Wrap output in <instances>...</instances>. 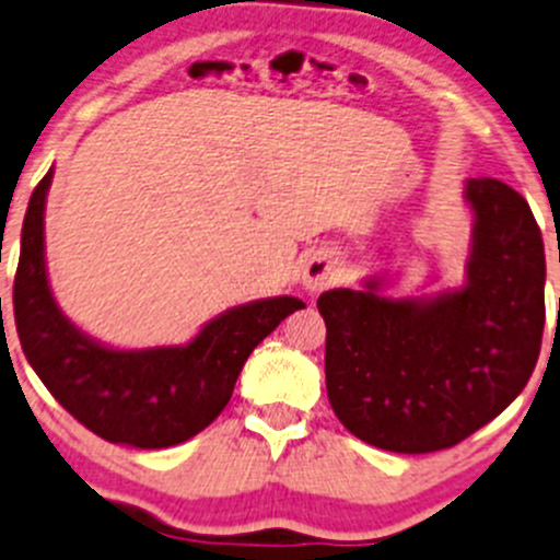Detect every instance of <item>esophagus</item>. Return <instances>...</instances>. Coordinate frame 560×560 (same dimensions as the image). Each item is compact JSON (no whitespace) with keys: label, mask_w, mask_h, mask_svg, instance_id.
I'll list each match as a JSON object with an SVG mask.
<instances>
[{"label":"esophagus","mask_w":560,"mask_h":560,"mask_svg":"<svg viewBox=\"0 0 560 560\" xmlns=\"http://www.w3.org/2000/svg\"><path fill=\"white\" fill-rule=\"evenodd\" d=\"M338 281V262H335V257L329 255H314L308 262H305L303 268V287L311 292V295H316V292L322 290H329V287Z\"/></svg>","instance_id":"obj_1"}]
</instances>
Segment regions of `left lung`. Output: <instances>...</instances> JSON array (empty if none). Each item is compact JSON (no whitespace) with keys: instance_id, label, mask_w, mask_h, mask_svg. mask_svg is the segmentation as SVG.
I'll list each match as a JSON object with an SVG mask.
<instances>
[{"instance_id":"1","label":"left lung","mask_w":560,"mask_h":560,"mask_svg":"<svg viewBox=\"0 0 560 560\" xmlns=\"http://www.w3.org/2000/svg\"><path fill=\"white\" fill-rule=\"evenodd\" d=\"M472 244L464 284L423 298L322 292L325 375L335 416L394 453L462 443L523 392L545 329V244L526 198L499 179H467Z\"/></svg>"}]
</instances>
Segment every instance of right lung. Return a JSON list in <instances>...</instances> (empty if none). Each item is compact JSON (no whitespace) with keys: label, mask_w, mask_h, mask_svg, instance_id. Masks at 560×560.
Wrapping results in <instances>:
<instances>
[{"label":"right lung","mask_w":560,"mask_h":560,"mask_svg":"<svg viewBox=\"0 0 560 560\" xmlns=\"http://www.w3.org/2000/svg\"><path fill=\"white\" fill-rule=\"evenodd\" d=\"M52 168L32 192L21 231L13 308L21 349L47 392L107 443L168 448L196 438L231 399L255 346L305 308L279 295L214 316L185 346L112 349L63 316L47 284L45 201Z\"/></svg>","instance_id":"1"}]
</instances>
